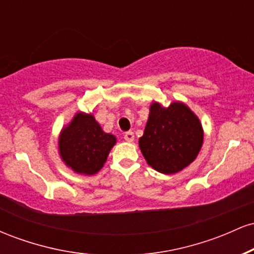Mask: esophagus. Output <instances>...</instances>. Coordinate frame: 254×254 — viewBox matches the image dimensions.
Returning a JSON list of instances; mask_svg holds the SVG:
<instances>
[{"mask_svg":"<svg viewBox=\"0 0 254 254\" xmlns=\"http://www.w3.org/2000/svg\"><path fill=\"white\" fill-rule=\"evenodd\" d=\"M133 138H135V136H133L132 131H127V132L124 133V139L127 142H132Z\"/></svg>","mask_w":254,"mask_h":254,"instance_id":"1","label":"esophagus"}]
</instances>
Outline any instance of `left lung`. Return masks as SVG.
Wrapping results in <instances>:
<instances>
[{
  "label": "left lung",
  "mask_w": 254,
  "mask_h": 254,
  "mask_svg": "<svg viewBox=\"0 0 254 254\" xmlns=\"http://www.w3.org/2000/svg\"><path fill=\"white\" fill-rule=\"evenodd\" d=\"M147 164L164 174L180 172L196 159L203 144L199 119L185 104L150 105L149 118L138 141Z\"/></svg>",
  "instance_id": "left-lung-1"
}]
</instances>
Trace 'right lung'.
Wrapping results in <instances>:
<instances>
[{
	"label": "right lung",
	"instance_id": "1",
	"mask_svg": "<svg viewBox=\"0 0 254 254\" xmlns=\"http://www.w3.org/2000/svg\"><path fill=\"white\" fill-rule=\"evenodd\" d=\"M116 142V137L104 132L93 115L78 112L61 131L58 149L72 171L93 176L103 168Z\"/></svg>",
	"mask_w": 254,
	"mask_h": 254
}]
</instances>
